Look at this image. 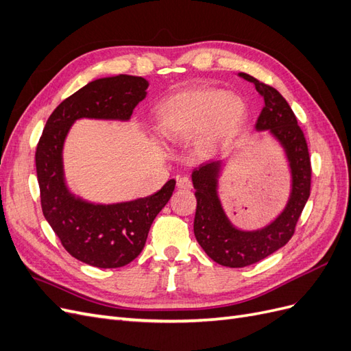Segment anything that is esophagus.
Instances as JSON below:
<instances>
[{"label":"esophagus","instance_id":"34e87169","mask_svg":"<svg viewBox=\"0 0 351 351\" xmlns=\"http://www.w3.org/2000/svg\"><path fill=\"white\" fill-rule=\"evenodd\" d=\"M177 186H178V189L189 190V189H192V182H190L189 177H178L177 178Z\"/></svg>","mask_w":351,"mask_h":351}]
</instances>
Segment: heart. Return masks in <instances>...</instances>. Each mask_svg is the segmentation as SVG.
Instances as JSON below:
<instances>
[{"instance_id": "b5f03b06", "label": "heart", "mask_w": 351, "mask_h": 351, "mask_svg": "<svg viewBox=\"0 0 351 351\" xmlns=\"http://www.w3.org/2000/svg\"><path fill=\"white\" fill-rule=\"evenodd\" d=\"M246 102L234 92L214 88L189 89L158 107L156 127L169 141H189L210 152L234 134L246 117Z\"/></svg>"}]
</instances>
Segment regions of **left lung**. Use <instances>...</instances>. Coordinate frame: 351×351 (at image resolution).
I'll use <instances>...</instances> for the list:
<instances>
[{
  "instance_id": "8db88e82",
  "label": "left lung",
  "mask_w": 351,
  "mask_h": 351,
  "mask_svg": "<svg viewBox=\"0 0 351 351\" xmlns=\"http://www.w3.org/2000/svg\"><path fill=\"white\" fill-rule=\"evenodd\" d=\"M263 98V108L254 129L268 132L282 147L290 171V195L280 214L258 230H241L230 221L219 197V178L224 159H214L193 169L192 182L197 200L193 231L200 247L222 267L243 268L277 252L294 234L297 221L311 195V158L297 119L282 95L246 73Z\"/></svg>"
}]
</instances>
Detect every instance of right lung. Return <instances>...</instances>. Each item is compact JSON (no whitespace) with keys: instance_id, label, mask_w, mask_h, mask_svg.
Segmentation results:
<instances>
[{"instance_id":"1","label":"right lung","mask_w":351,"mask_h":351,"mask_svg":"<svg viewBox=\"0 0 351 351\" xmlns=\"http://www.w3.org/2000/svg\"><path fill=\"white\" fill-rule=\"evenodd\" d=\"M147 86L146 79L129 74L89 82L51 114L36 147L44 217L71 256L90 267L120 268L139 256L155 217L174 192L176 180L149 196L98 204L70 190L62 149L77 120L129 121L136 105L146 98Z\"/></svg>"}]
</instances>
